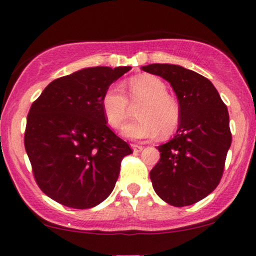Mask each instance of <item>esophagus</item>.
Segmentation results:
<instances>
[{
	"label": "esophagus",
	"mask_w": 256,
	"mask_h": 256,
	"mask_svg": "<svg viewBox=\"0 0 256 256\" xmlns=\"http://www.w3.org/2000/svg\"><path fill=\"white\" fill-rule=\"evenodd\" d=\"M132 149H134V152H140L143 150V146H138V144H131Z\"/></svg>",
	"instance_id": "obj_1"
}]
</instances>
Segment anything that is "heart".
Listing matches in <instances>:
<instances>
[{
  "instance_id": "b5f03b06",
  "label": "heart",
  "mask_w": 256,
  "mask_h": 256,
  "mask_svg": "<svg viewBox=\"0 0 256 256\" xmlns=\"http://www.w3.org/2000/svg\"><path fill=\"white\" fill-rule=\"evenodd\" d=\"M166 84L152 74H140L128 82V98L118 86L106 90L101 100L102 112L113 128H119L130 114V104L142 102L137 110L140 119L128 122L122 134L130 140H146L161 134L168 136L177 128L179 106L167 95Z\"/></svg>"
}]
</instances>
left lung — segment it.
Returning <instances> with one entry per match:
<instances>
[{"mask_svg":"<svg viewBox=\"0 0 256 256\" xmlns=\"http://www.w3.org/2000/svg\"><path fill=\"white\" fill-rule=\"evenodd\" d=\"M140 68L171 84L180 112L176 136L158 146L160 160L150 171L152 188L174 207L196 204L218 186L224 172L231 146L228 108L212 82L192 70L171 64Z\"/></svg>","mask_w":256,"mask_h":256,"instance_id":"8db88e82","label":"left lung"}]
</instances>
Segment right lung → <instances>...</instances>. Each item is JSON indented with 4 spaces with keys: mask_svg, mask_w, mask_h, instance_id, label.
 I'll list each match as a JSON object with an SVG mask.
<instances>
[{
    "mask_svg": "<svg viewBox=\"0 0 256 256\" xmlns=\"http://www.w3.org/2000/svg\"><path fill=\"white\" fill-rule=\"evenodd\" d=\"M131 70L98 66L52 80L28 116L25 149L38 186L77 210L95 207L116 186L128 144L107 126L101 100Z\"/></svg>",
    "mask_w": 256,
    "mask_h": 256,
    "instance_id": "1",
    "label": "right lung"
}]
</instances>
